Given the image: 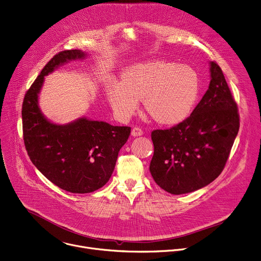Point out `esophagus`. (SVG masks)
Returning a JSON list of instances; mask_svg holds the SVG:
<instances>
[{"mask_svg":"<svg viewBox=\"0 0 261 261\" xmlns=\"http://www.w3.org/2000/svg\"><path fill=\"white\" fill-rule=\"evenodd\" d=\"M131 134H132L133 136H140V135L144 134V131L141 130L139 127H134V128L132 129V131H131Z\"/></svg>","mask_w":261,"mask_h":261,"instance_id":"esophagus-1","label":"esophagus"}]
</instances>
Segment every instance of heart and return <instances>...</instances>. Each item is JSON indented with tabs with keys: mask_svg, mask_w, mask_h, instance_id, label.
Segmentation results:
<instances>
[{
	"mask_svg": "<svg viewBox=\"0 0 261 261\" xmlns=\"http://www.w3.org/2000/svg\"><path fill=\"white\" fill-rule=\"evenodd\" d=\"M199 94V78L186 65L152 61L132 67L122 75L121 83L107 89L116 115L127 120L138 109L139 100L159 124L175 125L191 114Z\"/></svg>",
	"mask_w": 261,
	"mask_h": 261,
	"instance_id": "heart-1",
	"label": "heart"
}]
</instances>
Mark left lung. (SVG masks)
I'll return each mask as SVG.
<instances>
[{
  "label": "left lung",
  "instance_id": "8db88e82",
  "mask_svg": "<svg viewBox=\"0 0 261 261\" xmlns=\"http://www.w3.org/2000/svg\"><path fill=\"white\" fill-rule=\"evenodd\" d=\"M211 80L192 114L178 125L153 130L150 172L165 192L197 191L223 172L240 129V113L220 65L210 62Z\"/></svg>",
  "mask_w": 261,
  "mask_h": 261
}]
</instances>
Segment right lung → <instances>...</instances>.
<instances>
[{
	"instance_id": "right-lung-1",
	"label": "right lung",
	"mask_w": 261,
	"mask_h": 261,
	"mask_svg": "<svg viewBox=\"0 0 261 261\" xmlns=\"http://www.w3.org/2000/svg\"><path fill=\"white\" fill-rule=\"evenodd\" d=\"M84 56L80 50L57 53L27 90L21 107L23 143L32 163L46 179L74 194L92 193L108 182L131 132L130 127L84 117L59 126L41 114L37 98L44 76L60 64Z\"/></svg>"
}]
</instances>
